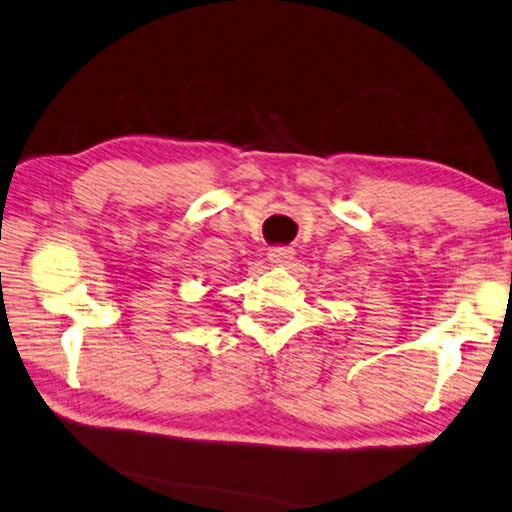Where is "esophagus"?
<instances>
[{
	"label": "esophagus",
	"instance_id": "esophagus-1",
	"mask_svg": "<svg viewBox=\"0 0 512 512\" xmlns=\"http://www.w3.org/2000/svg\"><path fill=\"white\" fill-rule=\"evenodd\" d=\"M295 258V251L290 247H274L270 249V254H267V261H270L272 265H288L290 261Z\"/></svg>",
	"mask_w": 512,
	"mask_h": 512
}]
</instances>
